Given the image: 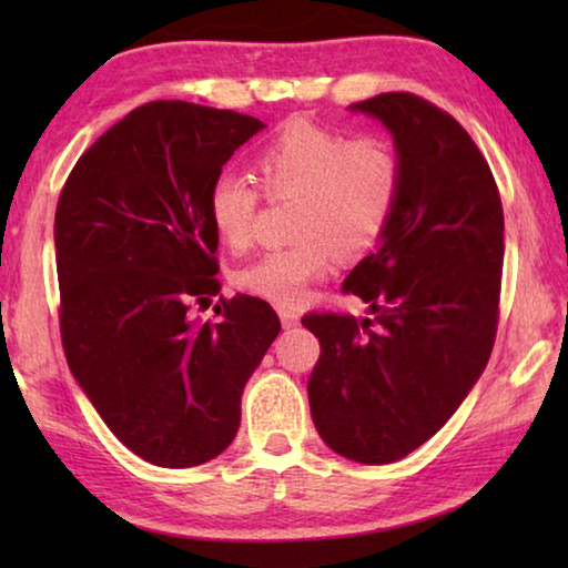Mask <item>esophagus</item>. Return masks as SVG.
<instances>
[{
    "mask_svg": "<svg viewBox=\"0 0 568 568\" xmlns=\"http://www.w3.org/2000/svg\"><path fill=\"white\" fill-rule=\"evenodd\" d=\"M281 321H283V328H295L297 323H301V313L293 311V307H281Z\"/></svg>",
    "mask_w": 568,
    "mask_h": 568,
    "instance_id": "esophagus-1",
    "label": "esophagus"
}]
</instances>
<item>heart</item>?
Returning a JSON list of instances; mask_svg holds the SVG:
<instances>
[{"mask_svg":"<svg viewBox=\"0 0 568 568\" xmlns=\"http://www.w3.org/2000/svg\"><path fill=\"white\" fill-rule=\"evenodd\" d=\"M267 197H297L295 243L273 247L235 275L237 287L295 305L331 271L335 255L355 261L378 243L396 215L403 162L381 134H358L295 120L255 155ZM261 190L223 172L207 190L210 225L230 247H247L261 213Z\"/></svg>","mask_w":568,"mask_h":568,"instance_id":"heart-1","label":"heart"}]
</instances>
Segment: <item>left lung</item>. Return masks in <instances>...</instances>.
<instances>
[{"instance_id":"8db88e82","label":"left lung","mask_w":568,"mask_h":568,"mask_svg":"<svg viewBox=\"0 0 568 568\" xmlns=\"http://www.w3.org/2000/svg\"><path fill=\"white\" fill-rule=\"evenodd\" d=\"M381 120L403 190L376 253L343 291L373 318L307 313L321 341L307 378L313 423L335 454L393 464L454 416L494 351L504 271V207L476 142L410 92L351 104Z\"/></svg>"}]
</instances>
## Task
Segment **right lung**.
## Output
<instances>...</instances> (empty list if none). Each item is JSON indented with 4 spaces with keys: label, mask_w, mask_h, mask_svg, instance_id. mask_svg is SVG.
<instances>
[{
    "label": "right lung",
    "mask_w": 568,
    "mask_h": 568,
    "mask_svg": "<svg viewBox=\"0 0 568 568\" xmlns=\"http://www.w3.org/2000/svg\"><path fill=\"white\" fill-rule=\"evenodd\" d=\"M261 120L182 100L148 102L77 160L54 213L60 331L72 376L132 454L165 468L215 458L240 396L281 333L271 305L220 293L207 190Z\"/></svg>",
    "instance_id": "add662e5"
}]
</instances>
